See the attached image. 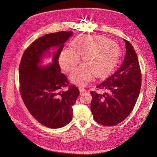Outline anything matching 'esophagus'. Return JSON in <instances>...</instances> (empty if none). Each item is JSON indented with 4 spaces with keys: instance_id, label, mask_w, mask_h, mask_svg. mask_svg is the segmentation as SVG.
<instances>
[{
    "instance_id": "34e87169",
    "label": "esophagus",
    "mask_w": 157,
    "mask_h": 157,
    "mask_svg": "<svg viewBox=\"0 0 157 157\" xmlns=\"http://www.w3.org/2000/svg\"><path fill=\"white\" fill-rule=\"evenodd\" d=\"M79 90L80 93H85V92L86 91V90H85V89L84 88H82V87H79Z\"/></svg>"
}]
</instances>
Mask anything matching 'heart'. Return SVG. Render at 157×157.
<instances>
[{
  "label": "heart",
  "mask_w": 157,
  "mask_h": 157,
  "mask_svg": "<svg viewBox=\"0 0 157 157\" xmlns=\"http://www.w3.org/2000/svg\"><path fill=\"white\" fill-rule=\"evenodd\" d=\"M69 49L59 54V64L62 69L71 73L81 58V64L71 75V80L79 86H85L94 76H106L117 66L121 49L115 41L101 35H80L69 43Z\"/></svg>",
  "instance_id": "b5f03b06"
}]
</instances>
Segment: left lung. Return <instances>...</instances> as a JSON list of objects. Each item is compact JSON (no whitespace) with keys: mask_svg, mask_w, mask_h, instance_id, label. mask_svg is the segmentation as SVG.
I'll use <instances>...</instances> for the list:
<instances>
[{"mask_svg":"<svg viewBox=\"0 0 157 157\" xmlns=\"http://www.w3.org/2000/svg\"><path fill=\"white\" fill-rule=\"evenodd\" d=\"M126 56L121 66L106 81L99 84V90L109 93L91 91V110L94 120L104 126H114L122 122L132 111L138 98L141 73L136 53L125 40Z\"/></svg>","mask_w":157,"mask_h":157,"instance_id":"obj_1","label":"left lung"}]
</instances>
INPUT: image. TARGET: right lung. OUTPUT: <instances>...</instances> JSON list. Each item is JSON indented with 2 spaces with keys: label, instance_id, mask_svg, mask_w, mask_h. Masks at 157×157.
Segmentation results:
<instances>
[{
  "label": "right lung",
  "instance_id": "right-lung-1",
  "mask_svg": "<svg viewBox=\"0 0 157 157\" xmlns=\"http://www.w3.org/2000/svg\"><path fill=\"white\" fill-rule=\"evenodd\" d=\"M71 31L45 34L37 39L24 52L19 69V90L22 100L31 115L50 128L67 124L73 118V106L79 94L78 88L70 84L61 73L59 56L64 43L72 36ZM59 47L52 64L38 66L41 57L50 47ZM68 86L66 92L63 88Z\"/></svg>",
  "mask_w": 157,
  "mask_h": 157
}]
</instances>
